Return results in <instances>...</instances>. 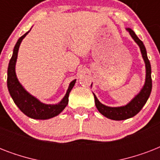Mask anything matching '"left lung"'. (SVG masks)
<instances>
[{
	"label": "left lung",
	"mask_w": 160,
	"mask_h": 160,
	"mask_svg": "<svg viewBox=\"0 0 160 160\" xmlns=\"http://www.w3.org/2000/svg\"><path fill=\"white\" fill-rule=\"evenodd\" d=\"M129 31L132 38L134 39V41L139 45L140 51H141L142 56L144 58V62H145V67H146V80H145V84L143 87L142 90L140 91L139 95L132 100L131 102L125 106L121 107H108L104 105L103 104L98 100L95 95V105L98 110L104 115V116L109 118V119H114V120H123V119H127L129 118L134 116L135 114L139 113L141 109L143 108L147 100L149 99V95L151 93L152 90V79H151V66H150V62H149L148 56H147L146 49L144 47V45L143 44L140 40L138 38V36L135 35L134 31L130 28L127 29Z\"/></svg>",
	"instance_id": "1"
}]
</instances>
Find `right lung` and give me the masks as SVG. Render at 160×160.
I'll list each match as a JSON object with an SVG mask.
<instances>
[{
	"label": "right lung",
	"instance_id": "add662e5",
	"mask_svg": "<svg viewBox=\"0 0 160 160\" xmlns=\"http://www.w3.org/2000/svg\"><path fill=\"white\" fill-rule=\"evenodd\" d=\"M28 32H26L25 35L19 38L16 46L14 47L13 55L10 60L8 70H7V87L15 104L26 115L32 119H47L58 115L67 105L68 101H69V99H68L69 95H70V90H72L73 86L75 85V80L70 83L66 95L57 105H45L43 103L40 102L32 95H30L28 92H26L16 78L15 65H16V58H17L18 50L21 41L28 34Z\"/></svg>",
	"mask_w": 160,
	"mask_h": 160
}]
</instances>
